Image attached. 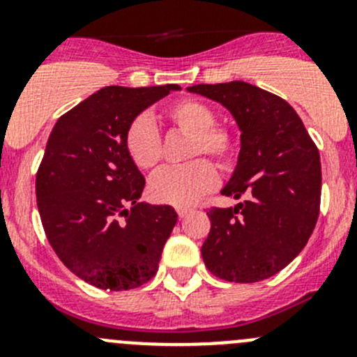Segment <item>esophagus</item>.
<instances>
[{
  "mask_svg": "<svg viewBox=\"0 0 357 357\" xmlns=\"http://www.w3.org/2000/svg\"><path fill=\"white\" fill-rule=\"evenodd\" d=\"M176 212H178L179 218H185V215H188L190 212H192V208H190V207H178V208H176Z\"/></svg>",
  "mask_w": 357,
  "mask_h": 357,
  "instance_id": "obj_1",
  "label": "esophagus"
}]
</instances>
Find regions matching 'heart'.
Here are the masks:
<instances>
[{
  "label": "heart",
  "mask_w": 357,
  "mask_h": 357,
  "mask_svg": "<svg viewBox=\"0 0 357 357\" xmlns=\"http://www.w3.org/2000/svg\"><path fill=\"white\" fill-rule=\"evenodd\" d=\"M164 117L176 131L188 136L186 158L212 157L222 169L231 167L238 155V143L229 129L215 124V114L199 100L185 98L164 110ZM124 146L129 158L142 171L157 167L162 158V142L155 124L146 115H138L124 135ZM218 183L215 167L207 158H193L183 165L158 171L149 183L150 199L158 204L190 205Z\"/></svg>",
  "instance_id": "heart-1"
}]
</instances>
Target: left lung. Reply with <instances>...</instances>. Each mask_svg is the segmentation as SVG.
I'll use <instances>...</instances> for the list:
<instances>
[{
  "label": "left lung",
  "mask_w": 357,
  "mask_h": 357,
  "mask_svg": "<svg viewBox=\"0 0 357 357\" xmlns=\"http://www.w3.org/2000/svg\"><path fill=\"white\" fill-rule=\"evenodd\" d=\"M190 93L219 102L242 131L238 164L222 195L245 199L207 212L202 257L226 282L254 283L290 264L319 215V152L289 103L243 81L195 84Z\"/></svg>",
  "instance_id": "8db88e82"
}]
</instances>
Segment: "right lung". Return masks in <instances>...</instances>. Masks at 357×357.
I'll return each mask as SVG.
<instances>
[{
  "instance_id": "add662e5",
  "label": "right lung",
  "mask_w": 357,
  "mask_h": 357,
  "mask_svg": "<svg viewBox=\"0 0 357 357\" xmlns=\"http://www.w3.org/2000/svg\"><path fill=\"white\" fill-rule=\"evenodd\" d=\"M178 84L107 86L56 121L36 174L46 238L86 283L131 290L155 276L178 214L138 204L145 178L124 146L128 126ZM126 204H131L129 211Z\"/></svg>"
}]
</instances>
